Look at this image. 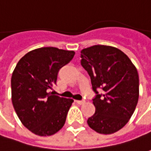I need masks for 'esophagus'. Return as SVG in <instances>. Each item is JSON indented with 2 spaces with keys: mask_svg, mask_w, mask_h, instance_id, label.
Wrapping results in <instances>:
<instances>
[{
  "mask_svg": "<svg viewBox=\"0 0 151 151\" xmlns=\"http://www.w3.org/2000/svg\"><path fill=\"white\" fill-rule=\"evenodd\" d=\"M76 102H77L78 104H85V101H84V100H77Z\"/></svg>",
  "mask_w": 151,
  "mask_h": 151,
  "instance_id": "esophagus-1",
  "label": "esophagus"
}]
</instances>
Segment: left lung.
<instances>
[{"label": "left lung", "instance_id": "1", "mask_svg": "<svg viewBox=\"0 0 151 151\" xmlns=\"http://www.w3.org/2000/svg\"><path fill=\"white\" fill-rule=\"evenodd\" d=\"M81 65L91 78L94 114L88 119L96 132L109 134L122 129L131 118L139 99V74L121 50L94 45L81 51ZM98 88L104 93L99 95Z\"/></svg>", "mask_w": 151, "mask_h": 151}]
</instances>
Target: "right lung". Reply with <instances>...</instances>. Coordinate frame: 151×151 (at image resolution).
I'll return each instance as SVG.
<instances>
[{"mask_svg":"<svg viewBox=\"0 0 151 151\" xmlns=\"http://www.w3.org/2000/svg\"><path fill=\"white\" fill-rule=\"evenodd\" d=\"M73 51L47 47L32 50L19 60L12 76V101L25 127L39 136H49L63 127L73 100L51 93L60 68Z\"/></svg>","mask_w":151,"mask_h":151,"instance_id":"add662e5","label":"right lung"}]
</instances>
